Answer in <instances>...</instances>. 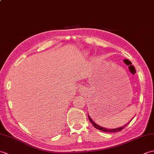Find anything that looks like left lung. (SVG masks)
I'll use <instances>...</instances> for the list:
<instances>
[{
    "label": "left lung",
    "mask_w": 154,
    "mask_h": 154,
    "mask_svg": "<svg viewBox=\"0 0 154 154\" xmlns=\"http://www.w3.org/2000/svg\"><path fill=\"white\" fill-rule=\"evenodd\" d=\"M88 118H89V121L91 122V123L93 124V126L95 128L98 129L100 130V131H103V132H119L120 131V130H122L123 128H124L130 122H128V124H126V125H124L122 127H119V128H114V129H107V128H103V127H101L100 126L98 125V124H97L95 122H94V121L91 119V118L90 117V116L89 115V114H88ZM131 121V120H130Z\"/></svg>",
    "instance_id": "obj_1"
}]
</instances>
